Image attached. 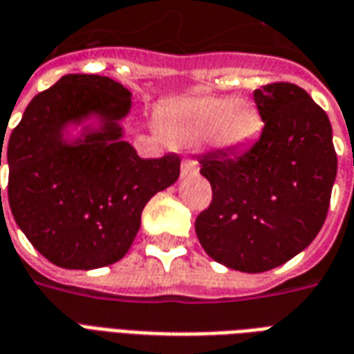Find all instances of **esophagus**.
Listing matches in <instances>:
<instances>
[{"instance_id":"1","label":"esophagus","mask_w":354,"mask_h":354,"mask_svg":"<svg viewBox=\"0 0 354 354\" xmlns=\"http://www.w3.org/2000/svg\"><path fill=\"white\" fill-rule=\"evenodd\" d=\"M180 174H182V178L195 176V174H199V165L192 159H184L182 167H180Z\"/></svg>"}]
</instances>
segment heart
Masks as SVG:
<instances>
[{
	"mask_svg": "<svg viewBox=\"0 0 354 354\" xmlns=\"http://www.w3.org/2000/svg\"><path fill=\"white\" fill-rule=\"evenodd\" d=\"M159 127L176 146H192L207 136L218 149H239L258 138L263 117L252 102L235 96H195L162 111Z\"/></svg>",
	"mask_w": 354,
	"mask_h": 354,
	"instance_id": "1",
	"label": "heart"
}]
</instances>
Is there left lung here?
I'll use <instances>...</instances> for the list:
<instances>
[{"label":"left lung","mask_w":354,"mask_h":354,"mask_svg":"<svg viewBox=\"0 0 354 354\" xmlns=\"http://www.w3.org/2000/svg\"><path fill=\"white\" fill-rule=\"evenodd\" d=\"M260 138L243 151L201 157L212 201L195 220L205 252L243 273H263L311 245L326 220L337 172L326 111L294 83L254 91Z\"/></svg>","instance_id":"8db88e82"}]
</instances>
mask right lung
Masks as SVG:
<instances>
[{"instance_id":"add662e5","label":"right lung","mask_w":354,"mask_h":354,"mask_svg":"<svg viewBox=\"0 0 354 354\" xmlns=\"http://www.w3.org/2000/svg\"><path fill=\"white\" fill-rule=\"evenodd\" d=\"M129 109L131 93L121 83L70 73L34 96L12 129L9 207L28 241L55 266L96 269L121 260L147 201L180 176L178 155L140 159L121 138L119 119ZM88 115L101 117V131L64 142L65 124Z\"/></svg>"}]
</instances>
